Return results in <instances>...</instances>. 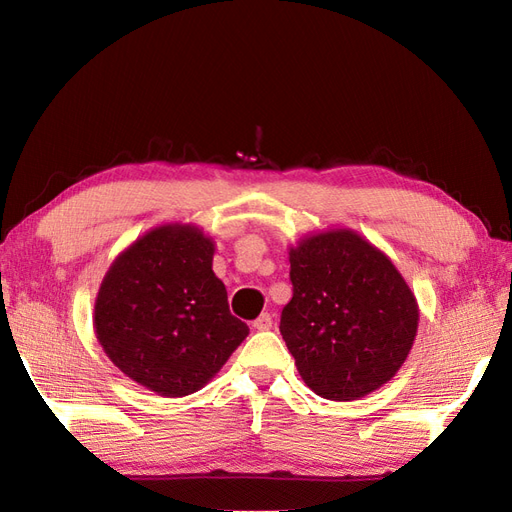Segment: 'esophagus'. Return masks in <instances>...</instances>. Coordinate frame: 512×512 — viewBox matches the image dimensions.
I'll return each mask as SVG.
<instances>
[{
    "label": "esophagus",
    "mask_w": 512,
    "mask_h": 512,
    "mask_svg": "<svg viewBox=\"0 0 512 512\" xmlns=\"http://www.w3.org/2000/svg\"><path fill=\"white\" fill-rule=\"evenodd\" d=\"M271 327H273V318L269 314H260L254 320V329H258V331H269Z\"/></svg>",
    "instance_id": "esophagus-1"
}]
</instances>
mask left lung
<instances>
[{"label": "left lung", "mask_w": 512, "mask_h": 512, "mask_svg": "<svg viewBox=\"0 0 512 512\" xmlns=\"http://www.w3.org/2000/svg\"><path fill=\"white\" fill-rule=\"evenodd\" d=\"M292 299L280 331L303 382L331 401L380 389L404 365L418 305L391 258L350 228L290 247Z\"/></svg>", "instance_id": "obj_1"}]
</instances>
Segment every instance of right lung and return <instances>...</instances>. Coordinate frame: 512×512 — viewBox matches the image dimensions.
<instances>
[{
    "label": "right lung",
    "instance_id": "obj_1",
    "mask_svg": "<svg viewBox=\"0 0 512 512\" xmlns=\"http://www.w3.org/2000/svg\"><path fill=\"white\" fill-rule=\"evenodd\" d=\"M215 245L192 224H164L123 250L94 307L100 346L123 374L164 397L203 389L250 333L215 277Z\"/></svg>",
    "mask_w": 512,
    "mask_h": 512
}]
</instances>
